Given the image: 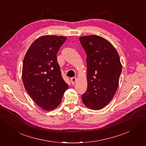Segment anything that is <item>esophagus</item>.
<instances>
[{
    "label": "esophagus",
    "instance_id": "esophagus-1",
    "mask_svg": "<svg viewBox=\"0 0 146 146\" xmlns=\"http://www.w3.org/2000/svg\"><path fill=\"white\" fill-rule=\"evenodd\" d=\"M77 81V78L76 77H72L71 79H70V82H71V83L73 84L76 83V82Z\"/></svg>",
    "mask_w": 146,
    "mask_h": 146
}]
</instances>
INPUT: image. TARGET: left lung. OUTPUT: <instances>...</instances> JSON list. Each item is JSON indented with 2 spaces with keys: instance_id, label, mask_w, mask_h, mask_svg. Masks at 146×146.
Returning <instances> with one entry per match:
<instances>
[{
  "instance_id": "left-lung-1",
  "label": "left lung",
  "mask_w": 146,
  "mask_h": 146,
  "mask_svg": "<svg viewBox=\"0 0 146 146\" xmlns=\"http://www.w3.org/2000/svg\"><path fill=\"white\" fill-rule=\"evenodd\" d=\"M86 54V91L83 103L91 110H99L107 105L119 86L122 64L114 47L107 39L98 35L80 37Z\"/></svg>"
}]
</instances>
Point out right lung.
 <instances>
[{"label":"right lung","instance_id":"1","mask_svg":"<svg viewBox=\"0 0 146 146\" xmlns=\"http://www.w3.org/2000/svg\"><path fill=\"white\" fill-rule=\"evenodd\" d=\"M66 39L56 35L39 37L24 58L22 78L25 89L38 107L46 111L58 107L69 87L61 76L56 58Z\"/></svg>","mask_w":146,"mask_h":146}]
</instances>
